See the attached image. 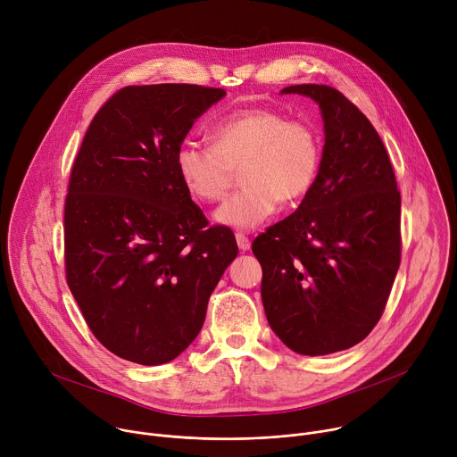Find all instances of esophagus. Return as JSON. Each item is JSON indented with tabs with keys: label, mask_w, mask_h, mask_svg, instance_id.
Listing matches in <instances>:
<instances>
[{
	"label": "esophagus",
	"mask_w": 457,
	"mask_h": 457,
	"mask_svg": "<svg viewBox=\"0 0 457 457\" xmlns=\"http://www.w3.org/2000/svg\"><path fill=\"white\" fill-rule=\"evenodd\" d=\"M235 237H237V244H238L240 251H247L251 247V242H249V238L244 233H237Z\"/></svg>",
	"instance_id": "esophagus-1"
}]
</instances>
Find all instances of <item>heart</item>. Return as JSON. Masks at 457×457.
I'll return each instance as SVG.
<instances>
[{
    "mask_svg": "<svg viewBox=\"0 0 457 457\" xmlns=\"http://www.w3.org/2000/svg\"><path fill=\"white\" fill-rule=\"evenodd\" d=\"M212 146L182 143L175 152L177 173L199 203L222 201L235 171L244 187L224 203L215 220L251 229L280 206L296 204L312 189L321 166V139L302 120H289L271 108H244L220 117L210 128Z\"/></svg>",
    "mask_w": 457,
    "mask_h": 457,
    "instance_id": "1",
    "label": "heart"
}]
</instances>
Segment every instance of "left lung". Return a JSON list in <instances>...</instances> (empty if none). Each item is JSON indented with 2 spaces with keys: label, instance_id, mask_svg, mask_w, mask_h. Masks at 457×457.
<instances>
[{
  "label": "left lung",
  "instance_id": "1",
  "mask_svg": "<svg viewBox=\"0 0 457 457\" xmlns=\"http://www.w3.org/2000/svg\"><path fill=\"white\" fill-rule=\"evenodd\" d=\"M282 94L318 103L321 166L298 210L251 249L271 329L291 351L321 356L360 344L381 318L402 260V197L378 132L342 92L295 85Z\"/></svg>",
  "mask_w": 457,
  "mask_h": 457
}]
</instances>
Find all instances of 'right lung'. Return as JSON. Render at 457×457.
<instances>
[{
  "label": "right lung",
  "instance_id": "right-lung-1",
  "mask_svg": "<svg viewBox=\"0 0 457 457\" xmlns=\"http://www.w3.org/2000/svg\"><path fill=\"white\" fill-rule=\"evenodd\" d=\"M226 96L199 85L117 90L94 115L64 201V273L92 335L115 356L161 365L199 335L238 247L184 187L175 152Z\"/></svg>",
  "mask_w": 457,
  "mask_h": 457
}]
</instances>
